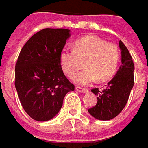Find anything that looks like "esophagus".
Returning a JSON list of instances; mask_svg holds the SVG:
<instances>
[{"label":"esophagus","mask_w":148,"mask_h":148,"mask_svg":"<svg viewBox=\"0 0 148 148\" xmlns=\"http://www.w3.org/2000/svg\"><path fill=\"white\" fill-rule=\"evenodd\" d=\"M78 92H79V93H87L88 92V89L87 88H81V87H76V88H75Z\"/></svg>","instance_id":"esophagus-1"}]
</instances>
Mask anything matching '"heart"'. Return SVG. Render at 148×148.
I'll return each mask as SVG.
<instances>
[{
	"label": "heart",
	"mask_w": 148,
	"mask_h": 148,
	"mask_svg": "<svg viewBox=\"0 0 148 148\" xmlns=\"http://www.w3.org/2000/svg\"><path fill=\"white\" fill-rule=\"evenodd\" d=\"M119 60L118 45L95 36L76 40L74 49L64 48L60 55L62 69L69 77L74 76L84 61L86 69L74 78L79 84H88L98 79L101 82L110 79L117 71Z\"/></svg>",
	"instance_id": "b5f03b06"
}]
</instances>
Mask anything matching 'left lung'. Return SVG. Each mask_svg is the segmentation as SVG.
Here are the masks:
<instances>
[{
    "instance_id": "obj_1",
    "label": "left lung",
    "mask_w": 148,
    "mask_h": 148,
    "mask_svg": "<svg viewBox=\"0 0 148 148\" xmlns=\"http://www.w3.org/2000/svg\"><path fill=\"white\" fill-rule=\"evenodd\" d=\"M119 47L122 65L116 75L108 83L105 88H95L91 90L98 96V102L88 111L99 120H110L117 117L127 104L134 84V64L132 56L121 40Z\"/></svg>"
}]
</instances>
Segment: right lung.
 I'll use <instances>...</instances> for the list:
<instances>
[{
	"mask_svg": "<svg viewBox=\"0 0 148 148\" xmlns=\"http://www.w3.org/2000/svg\"><path fill=\"white\" fill-rule=\"evenodd\" d=\"M69 36V29H43L31 36L20 52L15 86L24 110L36 121L53 119L66 93L74 90L60 60Z\"/></svg>",
	"mask_w": 148,
	"mask_h": 148,
	"instance_id": "obj_1",
	"label": "right lung"
}]
</instances>
